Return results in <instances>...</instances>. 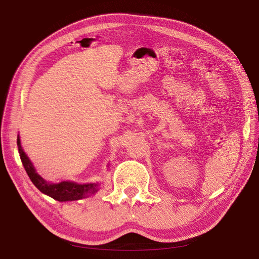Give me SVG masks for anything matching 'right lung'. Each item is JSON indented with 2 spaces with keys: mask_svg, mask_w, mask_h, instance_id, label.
I'll return each mask as SVG.
<instances>
[{
  "mask_svg": "<svg viewBox=\"0 0 259 259\" xmlns=\"http://www.w3.org/2000/svg\"><path fill=\"white\" fill-rule=\"evenodd\" d=\"M18 147L21 161L23 163L25 171L29 176L31 181L36 188L43 194L52 197L53 199L59 201H68V200H79L82 198H87L88 196L95 195L99 190V184H76L73 181H61L59 184H50L43 179L33 166L31 160L25 155L21 147V141L18 138Z\"/></svg>",
  "mask_w": 259,
  "mask_h": 259,
  "instance_id": "right-lung-1",
  "label": "right lung"
}]
</instances>
